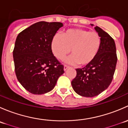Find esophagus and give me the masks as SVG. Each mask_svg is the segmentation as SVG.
I'll return each mask as SVG.
<instances>
[{"instance_id":"1","label":"esophagus","mask_w":128,"mask_h":128,"mask_svg":"<svg viewBox=\"0 0 128 128\" xmlns=\"http://www.w3.org/2000/svg\"><path fill=\"white\" fill-rule=\"evenodd\" d=\"M69 68V67L68 66L64 65V71H66V70L67 69H68Z\"/></svg>"}]
</instances>
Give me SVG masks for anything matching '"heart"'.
<instances>
[{
    "instance_id": "b5f03b06",
    "label": "heart",
    "mask_w": 128,
    "mask_h": 128,
    "mask_svg": "<svg viewBox=\"0 0 128 128\" xmlns=\"http://www.w3.org/2000/svg\"><path fill=\"white\" fill-rule=\"evenodd\" d=\"M102 38L98 33L83 28H70L62 35L56 34L51 40V50L58 59H62L70 52L72 54L67 59L72 64L81 66L90 64L98 53Z\"/></svg>"
}]
</instances>
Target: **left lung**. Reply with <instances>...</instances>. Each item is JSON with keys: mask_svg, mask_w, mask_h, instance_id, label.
I'll return each instance as SVG.
<instances>
[{"mask_svg": "<svg viewBox=\"0 0 128 128\" xmlns=\"http://www.w3.org/2000/svg\"><path fill=\"white\" fill-rule=\"evenodd\" d=\"M102 38L97 56L88 65L76 69L77 75L71 84L74 91L86 97H94L101 94L110 85L117 62L114 40L100 27L95 28Z\"/></svg>", "mask_w": 128, "mask_h": 128, "instance_id": "8db88e82", "label": "left lung"}]
</instances>
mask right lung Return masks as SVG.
Listing matches in <instances>:
<instances>
[{"label": "right lung", "mask_w": 128, "mask_h": 128, "mask_svg": "<svg viewBox=\"0 0 128 128\" xmlns=\"http://www.w3.org/2000/svg\"><path fill=\"white\" fill-rule=\"evenodd\" d=\"M62 26L60 22H40L16 37L13 51L15 74L22 86L32 94L41 95L52 90L64 72L51 46L52 37Z\"/></svg>", "instance_id": "obj_1"}]
</instances>
